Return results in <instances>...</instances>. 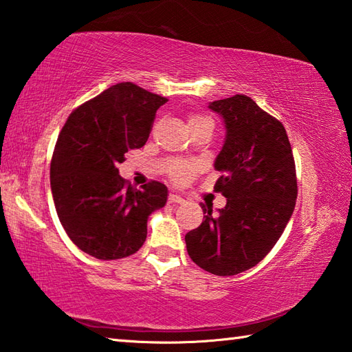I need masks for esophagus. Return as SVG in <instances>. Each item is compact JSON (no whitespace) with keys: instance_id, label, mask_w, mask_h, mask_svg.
Here are the masks:
<instances>
[{"instance_id":"34e87169","label":"esophagus","mask_w":352,"mask_h":352,"mask_svg":"<svg viewBox=\"0 0 352 352\" xmlns=\"http://www.w3.org/2000/svg\"><path fill=\"white\" fill-rule=\"evenodd\" d=\"M168 202L170 204H182L184 199L179 196V195H176V193H170L168 195Z\"/></svg>"}]
</instances>
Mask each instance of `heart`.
<instances>
[{
  "mask_svg": "<svg viewBox=\"0 0 352 352\" xmlns=\"http://www.w3.org/2000/svg\"><path fill=\"white\" fill-rule=\"evenodd\" d=\"M205 121H211L210 118H205V116H199L195 115L190 118L188 124H196V122H205ZM213 122V121H211ZM195 173V167L191 164H177L176 167L171 171V177H173V181H176L177 184H182L185 181H188L191 177V175Z\"/></svg>",
  "mask_w": 352,
  "mask_h": 352,
  "instance_id": "heart-1",
  "label": "heart"
}]
</instances>
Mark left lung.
Returning <instances> with one entry per match:
<instances>
[{
    "label": "left lung",
    "mask_w": 352,
    "mask_h": 352,
    "mask_svg": "<svg viewBox=\"0 0 352 352\" xmlns=\"http://www.w3.org/2000/svg\"><path fill=\"white\" fill-rule=\"evenodd\" d=\"M208 109L225 124L214 190L227 205L219 214L202 205L204 222L185 234V243L202 270L234 276L261 262L282 236L297 199L296 165L282 122L250 96L219 99Z\"/></svg>",
    "instance_id": "obj_1"
}]
</instances>
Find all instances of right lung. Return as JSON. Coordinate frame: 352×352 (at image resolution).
Masks as SVG:
<instances>
[{
	"instance_id": "right-lung-1",
	"label": "right lung",
	"mask_w": 352,
	"mask_h": 352,
	"mask_svg": "<svg viewBox=\"0 0 352 352\" xmlns=\"http://www.w3.org/2000/svg\"><path fill=\"white\" fill-rule=\"evenodd\" d=\"M167 98L119 82L73 110L53 151L50 187L59 222L84 253L101 261L135 254L147 221L167 202L168 190L151 181L136 190L119 176L129 150L150 136Z\"/></svg>"
}]
</instances>
